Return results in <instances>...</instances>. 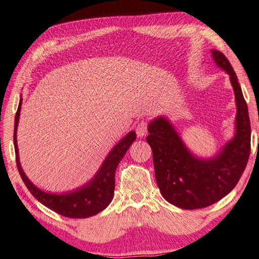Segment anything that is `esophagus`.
<instances>
[{
	"label": "esophagus",
	"mask_w": 259,
	"mask_h": 259,
	"mask_svg": "<svg viewBox=\"0 0 259 259\" xmlns=\"http://www.w3.org/2000/svg\"><path fill=\"white\" fill-rule=\"evenodd\" d=\"M136 132L139 138H143L145 135L148 134V123L145 121H141L137 124Z\"/></svg>",
	"instance_id": "34e87169"
}]
</instances>
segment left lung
<instances>
[{
    "label": "left lung",
    "instance_id": "8db88e82",
    "mask_svg": "<svg viewBox=\"0 0 259 259\" xmlns=\"http://www.w3.org/2000/svg\"><path fill=\"white\" fill-rule=\"evenodd\" d=\"M212 58L230 75L236 101V132L220 153L211 158L191 154L173 125L164 117L149 123L147 141L153 152L157 186L166 200L182 209L208 207L221 200L240 181L250 153V122L242 89L231 63L222 52Z\"/></svg>",
    "mask_w": 259,
    "mask_h": 259
}]
</instances>
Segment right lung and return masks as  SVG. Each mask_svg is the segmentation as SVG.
Segmentation results:
<instances>
[{
  "instance_id": "obj_1",
  "label": "right lung",
  "mask_w": 259,
  "mask_h": 259,
  "mask_svg": "<svg viewBox=\"0 0 259 259\" xmlns=\"http://www.w3.org/2000/svg\"><path fill=\"white\" fill-rule=\"evenodd\" d=\"M22 108V98L19 101L18 108L15 116L14 124V147L16 155V164L24 184L28 188L30 194L34 196L39 202H41L50 210L57 212L63 217L82 219L97 214L103 211L112 200L115 189V173L118 164L120 163L125 152L130 145L136 140V132L130 131L129 134L122 138L105 158L101 168L98 169L95 176L88 183L75 190L65 194H50L45 193L32 184L28 177L25 175L24 170L19 163L18 148H17V125L19 121V114Z\"/></svg>"
}]
</instances>
